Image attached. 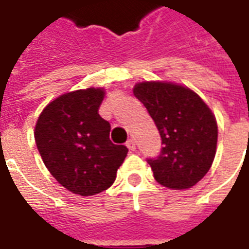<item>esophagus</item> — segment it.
<instances>
[{
  "label": "esophagus",
  "instance_id": "1",
  "mask_svg": "<svg viewBox=\"0 0 249 249\" xmlns=\"http://www.w3.org/2000/svg\"><path fill=\"white\" fill-rule=\"evenodd\" d=\"M126 146L129 148V151H136V142L133 139H129V140L126 141Z\"/></svg>",
  "mask_w": 249,
  "mask_h": 249
}]
</instances>
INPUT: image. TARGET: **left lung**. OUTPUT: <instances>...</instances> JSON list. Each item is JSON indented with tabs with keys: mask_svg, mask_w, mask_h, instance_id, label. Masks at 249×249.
I'll return each instance as SVG.
<instances>
[{
	"mask_svg": "<svg viewBox=\"0 0 249 249\" xmlns=\"http://www.w3.org/2000/svg\"><path fill=\"white\" fill-rule=\"evenodd\" d=\"M133 93L161 137L159 156L146 159L156 181L172 189L193 187L216 155L217 124L211 109L191 89L172 82H140Z\"/></svg>",
	"mask_w": 249,
	"mask_h": 249,
	"instance_id": "8db88e82",
	"label": "left lung"
}]
</instances>
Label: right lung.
Masks as SVG:
<instances>
[{
    "label": "right lung",
    "mask_w": 249,
    "mask_h": 249,
    "mask_svg": "<svg viewBox=\"0 0 249 249\" xmlns=\"http://www.w3.org/2000/svg\"><path fill=\"white\" fill-rule=\"evenodd\" d=\"M103 98V89L94 88L62 94L36 124V145L48 171L81 196L108 189L128 153L109 139L110 124L98 114Z\"/></svg>",
    "instance_id": "obj_1"
}]
</instances>
